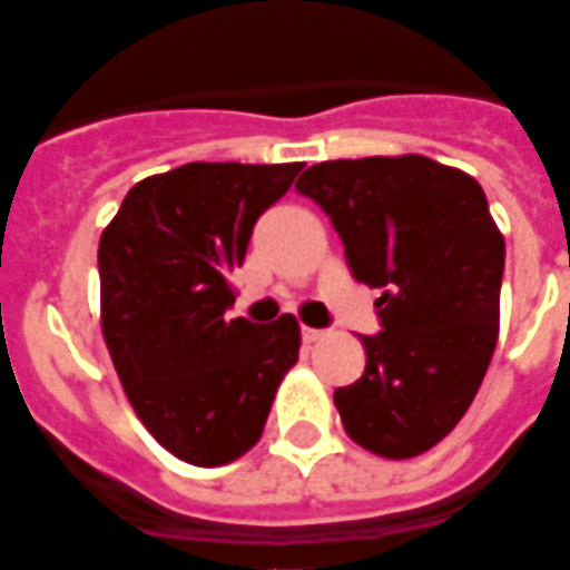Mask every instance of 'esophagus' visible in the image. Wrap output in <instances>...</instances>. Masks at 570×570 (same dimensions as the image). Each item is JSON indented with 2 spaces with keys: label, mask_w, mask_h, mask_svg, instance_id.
<instances>
[{
  "label": "esophagus",
  "mask_w": 570,
  "mask_h": 570,
  "mask_svg": "<svg viewBox=\"0 0 570 570\" xmlns=\"http://www.w3.org/2000/svg\"><path fill=\"white\" fill-rule=\"evenodd\" d=\"M326 330H311V326H302V338H305V345H314V342H321Z\"/></svg>",
  "instance_id": "34e87169"
}]
</instances>
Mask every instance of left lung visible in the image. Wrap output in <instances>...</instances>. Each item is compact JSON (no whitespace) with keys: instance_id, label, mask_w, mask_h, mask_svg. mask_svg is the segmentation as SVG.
Listing matches in <instances>:
<instances>
[{"instance_id":"left-lung-1","label":"left lung","mask_w":570,"mask_h":570,"mask_svg":"<svg viewBox=\"0 0 570 570\" xmlns=\"http://www.w3.org/2000/svg\"><path fill=\"white\" fill-rule=\"evenodd\" d=\"M296 188L382 293V333L360 335L366 370L335 387L347 436L394 461L428 452L464 419L498 345L503 235L485 191L424 155L321 161Z\"/></svg>"}]
</instances>
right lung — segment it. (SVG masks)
<instances>
[{
    "mask_svg": "<svg viewBox=\"0 0 570 570\" xmlns=\"http://www.w3.org/2000/svg\"><path fill=\"white\" fill-rule=\"evenodd\" d=\"M298 170V161L183 164L130 188L100 235L106 347L137 419L186 464L249 452L296 366V317L232 321L225 277Z\"/></svg>",
    "mask_w": 570,
    "mask_h": 570,
    "instance_id": "obj_1",
    "label": "right lung"
}]
</instances>
